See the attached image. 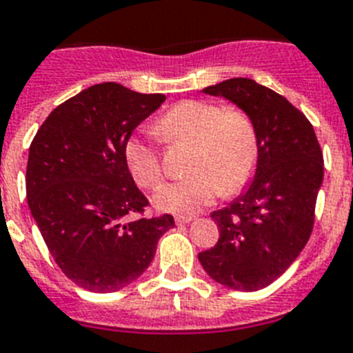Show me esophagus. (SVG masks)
<instances>
[{
    "mask_svg": "<svg viewBox=\"0 0 353 353\" xmlns=\"http://www.w3.org/2000/svg\"><path fill=\"white\" fill-rule=\"evenodd\" d=\"M194 219V215H177L176 224H188V222H192Z\"/></svg>",
    "mask_w": 353,
    "mask_h": 353,
    "instance_id": "esophagus-1",
    "label": "esophagus"
}]
</instances>
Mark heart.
<instances>
[{
	"instance_id": "1",
	"label": "heart",
	"mask_w": 353,
	"mask_h": 353,
	"mask_svg": "<svg viewBox=\"0 0 353 353\" xmlns=\"http://www.w3.org/2000/svg\"><path fill=\"white\" fill-rule=\"evenodd\" d=\"M168 145H192L188 172L181 181L168 183L154 195L161 212L192 215L219 194L242 190L256 168L259 140L250 117L236 109L221 108L206 100H183L168 109L154 125ZM123 158L136 185L145 190L163 181L161 159L150 141L132 136L123 147Z\"/></svg>"
}]
</instances>
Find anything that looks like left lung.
I'll list each match as a JSON object with an SVG mask.
<instances>
[{"label": "left lung", "mask_w": 353, "mask_h": 353, "mask_svg": "<svg viewBox=\"0 0 353 353\" xmlns=\"http://www.w3.org/2000/svg\"><path fill=\"white\" fill-rule=\"evenodd\" d=\"M253 121L259 159L253 181L226 208L212 213L219 241L199 262L221 285L253 292L289 269L309 241L323 183V154L314 127L282 94L251 79L204 88Z\"/></svg>", "instance_id": "left-lung-1"}]
</instances>
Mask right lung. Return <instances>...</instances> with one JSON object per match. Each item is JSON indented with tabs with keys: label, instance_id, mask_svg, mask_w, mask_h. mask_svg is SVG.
<instances>
[{
	"label": "right lung",
	"instance_id": "add662e5",
	"mask_svg": "<svg viewBox=\"0 0 353 353\" xmlns=\"http://www.w3.org/2000/svg\"><path fill=\"white\" fill-rule=\"evenodd\" d=\"M163 102L161 93L94 84L53 109L32 141V217L61 271L85 291L114 292L134 282L152 262L159 236L174 228L168 213L141 217L149 201L123 158L132 131Z\"/></svg>",
	"mask_w": 353,
	"mask_h": 353
}]
</instances>
